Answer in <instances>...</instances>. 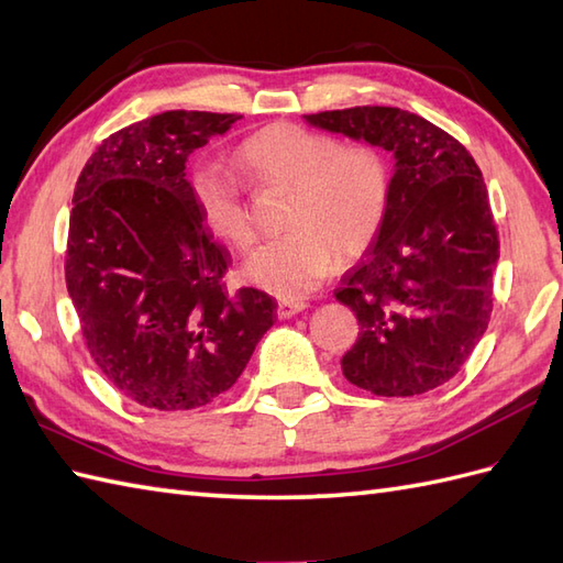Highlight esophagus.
I'll use <instances>...</instances> for the list:
<instances>
[{
    "mask_svg": "<svg viewBox=\"0 0 563 563\" xmlns=\"http://www.w3.org/2000/svg\"><path fill=\"white\" fill-rule=\"evenodd\" d=\"M308 306L303 303V300H279L277 303V314L279 318H294L296 312H300V310H306Z\"/></svg>",
    "mask_w": 563,
    "mask_h": 563,
    "instance_id": "obj_1",
    "label": "esophagus"
}]
</instances>
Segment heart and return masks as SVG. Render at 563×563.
Here are the masks:
<instances>
[{
    "label": "heart",
    "mask_w": 563,
    "mask_h": 563,
    "mask_svg": "<svg viewBox=\"0 0 563 563\" xmlns=\"http://www.w3.org/2000/svg\"><path fill=\"white\" fill-rule=\"evenodd\" d=\"M234 164L257 186L291 188V231L245 260V277L260 289L306 296L336 263H355L377 241L389 205V167L377 147L341 145L327 133L279 121L249 135L234 150ZM188 194L212 236L249 249L255 234L234 178L196 169Z\"/></svg>",
    "instance_id": "1"
}]
</instances>
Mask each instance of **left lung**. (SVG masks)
Listing matches in <instances>:
<instances>
[{"instance_id": "8db88e82", "label": "left lung", "mask_w": 563, "mask_h": 563, "mask_svg": "<svg viewBox=\"0 0 563 563\" xmlns=\"http://www.w3.org/2000/svg\"><path fill=\"white\" fill-rule=\"evenodd\" d=\"M306 119L396 157L385 224L336 289L361 324L341 358L344 377L375 396L442 387L483 339L495 300L499 234L483 172L454 135L406 109Z\"/></svg>"}]
</instances>
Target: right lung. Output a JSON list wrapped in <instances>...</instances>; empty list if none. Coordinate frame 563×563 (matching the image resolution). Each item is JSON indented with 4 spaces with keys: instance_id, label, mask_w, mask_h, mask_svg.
<instances>
[{
    "instance_id": "obj_1",
    "label": "right lung",
    "mask_w": 563,
    "mask_h": 563,
    "mask_svg": "<svg viewBox=\"0 0 563 563\" xmlns=\"http://www.w3.org/2000/svg\"><path fill=\"white\" fill-rule=\"evenodd\" d=\"M236 119L172 109L131 123L74 188L64 272L80 334L109 385L145 408L212 404L274 324L265 291H227L229 253L188 194V155Z\"/></svg>"
}]
</instances>
